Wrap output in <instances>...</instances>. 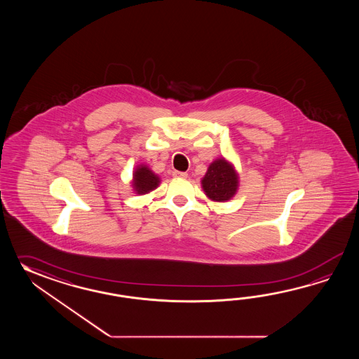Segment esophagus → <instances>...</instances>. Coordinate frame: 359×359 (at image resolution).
<instances>
[{
  "label": "esophagus",
  "mask_w": 359,
  "mask_h": 359,
  "mask_svg": "<svg viewBox=\"0 0 359 359\" xmlns=\"http://www.w3.org/2000/svg\"><path fill=\"white\" fill-rule=\"evenodd\" d=\"M173 177H176V178H187V173H186V172L175 170V172H173Z\"/></svg>",
  "instance_id": "1"
}]
</instances>
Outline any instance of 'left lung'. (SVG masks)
Listing matches in <instances>:
<instances>
[{"label":"left lung","instance_id":"left-lung-1","mask_svg":"<svg viewBox=\"0 0 359 359\" xmlns=\"http://www.w3.org/2000/svg\"><path fill=\"white\" fill-rule=\"evenodd\" d=\"M201 187L206 196L217 201L224 203L236 195L238 189V175L235 167L219 158L208 167L205 176L201 180Z\"/></svg>","mask_w":359,"mask_h":359}]
</instances>
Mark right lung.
Instances as JSON below:
<instances>
[{
  "label": "right lung",
  "mask_w": 359,
  "mask_h": 359,
  "mask_svg": "<svg viewBox=\"0 0 359 359\" xmlns=\"http://www.w3.org/2000/svg\"><path fill=\"white\" fill-rule=\"evenodd\" d=\"M161 183V178L154 173L151 169L145 164L138 165L136 170L133 172V191L138 195H145L150 191L155 190Z\"/></svg>",
  "instance_id": "right-lung-1"
}]
</instances>
